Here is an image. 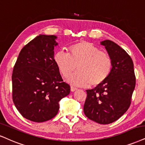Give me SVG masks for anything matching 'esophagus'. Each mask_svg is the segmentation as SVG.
<instances>
[{"instance_id":"obj_1","label":"esophagus","mask_w":145,"mask_h":145,"mask_svg":"<svg viewBox=\"0 0 145 145\" xmlns=\"http://www.w3.org/2000/svg\"><path fill=\"white\" fill-rule=\"evenodd\" d=\"M71 91H76V90H77V89L76 88H75V87H71Z\"/></svg>"}]
</instances>
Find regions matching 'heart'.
<instances>
[{"instance_id": "obj_1", "label": "heart", "mask_w": 145, "mask_h": 145, "mask_svg": "<svg viewBox=\"0 0 145 145\" xmlns=\"http://www.w3.org/2000/svg\"><path fill=\"white\" fill-rule=\"evenodd\" d=\"M69 53L57 51L53 59L60 73L68 78L75 71L78 72L69 78L71 85L78 87H97L110 76L112 69V60L108 53L92 43L82 41L70 46Z\"/></svg>"}]
</instances>
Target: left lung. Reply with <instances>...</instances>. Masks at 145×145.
<instances>
[{"instance_id": "8db88e82", "label": "left lung", "mask_w": 145, "mask_h": 145, "mask_svg": "<svg viewBox=\"0 0 145 145\" xmlns=\"http://www.w3.org/2000/svg\"><path fill=\"white\" fill-rule=\"evenodd\" d=\"M112 60V69L102 84L87 90L83 111L89 119L108 124L119 119L129 108L136 85L131 57L110 40L101 42Z\"/></svg>"}]
</instances>
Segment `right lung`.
Wrapping results in <instances>:
<instances>
[{"label":"right lung","instance_id":"obj_1","mask_svg":"<svg viewBox=\"0 0 145 145\" xmlns=\"http://www.w3.org/2000/svg\"><path fill=\"white\" fill-rule=\"evenodd\" d=\"M56 35H40L21 50L12 74V101L25 118L43 122L58 114L71 91L54 61Z\"/></svg>","mask_w":145,"mask_h":145}]
</instances>
